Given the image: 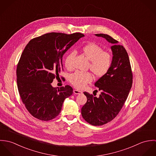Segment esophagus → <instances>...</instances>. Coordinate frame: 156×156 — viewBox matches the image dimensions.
<instances>
[{
	"label": "esophagus",
	"mask_w": 156,
	"mask_h": 156,
	"mask_svg": "<svg viewBox=\"0 0 156 156\" xmlns=\"http://www.w3.org/2000/svg\"><path fill=\"white\" fill-rule=\"evenodd\" d=\"M73 92H74V94H80L82 92V91H80L79 90H77V89H74Z\"/></svg>",
	"instance_id": "1"
}]
</instances>
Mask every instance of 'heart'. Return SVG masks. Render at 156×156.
I'll use <instances>...</instances> for the list:
<instances>
[{
    "label": "heart",
    "mask_w": 156,
    "mask_h": 156,
    "mask_svg": "<svg viewBox=\"0 0 156 156\" xmlns=\"http://www.w3.org/2000/svg\"><path fill=\"white\" fill-rule=\"evenodd\" d=\"M82 53L90 60L89 68L93 74L98 77L106 75L112 64V56L108 51L103 50L102 47L95 43H89L81 48ZM74 51L69 52L64 60L65 67L68 69L73 68ZM92 80V76L89 72L76 71L69 76L71 83L79 89L83 88Z\"/></svg>",
    "instance_id": "obj_1"
}]
</instances>
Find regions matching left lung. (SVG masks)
<instances>
[{
  "instance_id": "obj_1",
  "label": "left lung",
  "mask_w": 156,
  "mask_h": 156,
  "mask_svg": "<svg viewBox=\"0 0 156 156\" xmlns=\"http://www.w3.org/2000/svg\"><path fill=\"white\" fill-rule=\"evenodd\" d=\"M95 35L113 44L111 67L106 75L95 83L101 94L97 97L84 92L87 101L82 108V115L87 122L97 126L111 121L121 110L132 87L133 73L125 48L118 44V41L108 34Z\"/></svg>"
}]
</instances>
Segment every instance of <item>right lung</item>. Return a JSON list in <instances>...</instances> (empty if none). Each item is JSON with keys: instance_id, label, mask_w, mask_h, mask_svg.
Returning a JSON list of instances; mask_svg holds the SVG:
<instances>
[{"instance_id": "obj_1", "label": "right lung", "mask_w": 156, "mask_h": 156, "mask_svg": "<svg viewBox=\"0 0 156 156\" xmlns=\"http://www.w3.org/2000/svg\"><path fill=\"white\" fill-rule=\"evenodd\" d=\"M84 36L79 32H51L26 45L17 67V83L23 103L34 117L45 121L56 118L64 100L72 95L71 87L57 89L51 83L63 71L64 54Z\"/></svg>"}]
</instances>
